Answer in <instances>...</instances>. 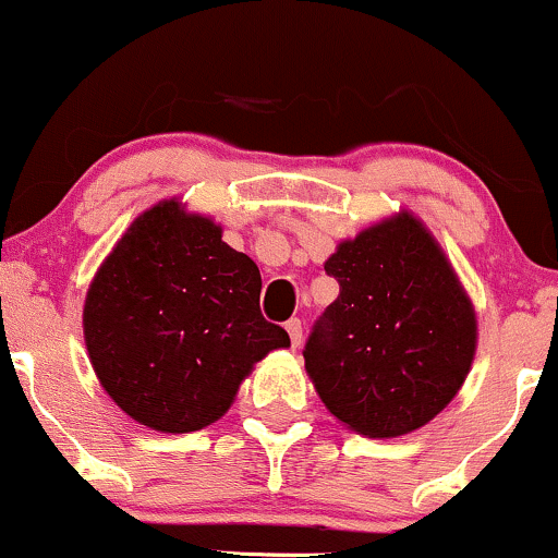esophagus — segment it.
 Segmentation results:
<instances>
[{
	"label": "esophagus",
	"mask_w": 558,
	"mask_h": 558,
	"mask_svg": "<svg viewBox=\"0 0 558 558\" xmlns=\"http://www.w3.org/2000/svg\"><path fill=\"white\" fill-rule=\"evenodd\" d=\"M286 330H288V336H291V345H293V349H299V345H301V330H304V328H301V319H299V317L288 319Z\"/></svg>",
	"instance_id": "obj_1"
}]
</instances>
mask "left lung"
I'll use <instances>...</instances> for the list:
<instances>
[{
    "mask_svg": "<svg viewBox=\"0 0 558 558\" xmlns=\"http://www.w3.org/2000/svg\"><path fill=\"white\" fill-rule=\"evenodd\" d=\"M325 272L341 293L304 345L319 399L369 438L417 430L457 396L475 356V310L457 272L409 213L343 241Z\"/></svg>",
    "mask_w": 558,
    "mask_h": 558,
    "instance_id": "8db88e82",
    "label": "left lung"
}]
</instances>
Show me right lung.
<instances>
[{
  "label": "right lung",
  "mask_w": 558,
  "mask_h": 558,
  "mask_svg": "<svg viewBox=\"0 0 558 558\" xmlns=\"http://www.w3.org/2000/svg\"><path fill=\"white\" fill-rule=\"evenodd\" d=\"M259 291V267L222 241L220 226L175 198L159 202L88 288L83 336L101 388L151 430L213 425L254 364L291 345L262 317Z\"/></svg>",
  "instance_id": "1"
}]
</instances>
